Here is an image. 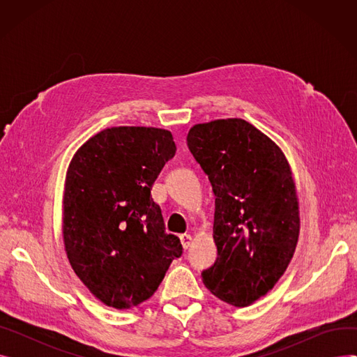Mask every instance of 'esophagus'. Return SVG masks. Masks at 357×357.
Returning a JSON list of instances; mask_svg holds the SVG:
<instances>
[{
  "instance_id": "esophagus-1",
  "label": "esophagus",
  "mask_w": 357,
  "mask_h": 357,
  "mask_svg": "<svg viewBox=\"0 0 357 357\" xmlns=\"http://www.w3.org/2000/svg\"><path fill=\"white\" fill-rule=\"evenodd\" d=\"M179 238H181V243H182V248L185 250L191 246V243H192V236L191 234H181Z\"/></svg>"
}]
</instances>
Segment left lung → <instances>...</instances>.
I'll return each mask as SVG.
<instances>
[{"mask_svg": "<svg viewBox=\"0 0 357 357\" xmlns=\"http://www.w3.org/2000/svg\"><path fill=\"white\" fill-rule=\"evenodd\" d=\"M188 147L215 195L217 260L204 285L221 301L248 307L287 271L299 236L291 166L280 147L241 119L191 127Z\"/></svg>", "mask_w": 357, "mask_h": 357, "instance_id": "1", "label": "left lung"}]
</instances>
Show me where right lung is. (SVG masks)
<instances>
[{
	"label": "right lung",
	"mask_w": 357,
	"mask_h": 357,
	"mask_svg": "<svg viewBox=\"0 0 357 357\" xmlns=\"http://www.w3.org/2000/svg\"><path fill=\"white\" fill-rule=\"evenodd\" d=\"M176 146L155 127H111L73 155L65 181L62 231L75 273L101 303L137 307L182 255L166 234L150 190Z\"/></svg>",
	"instance_id": "1"
}]
</instances>
